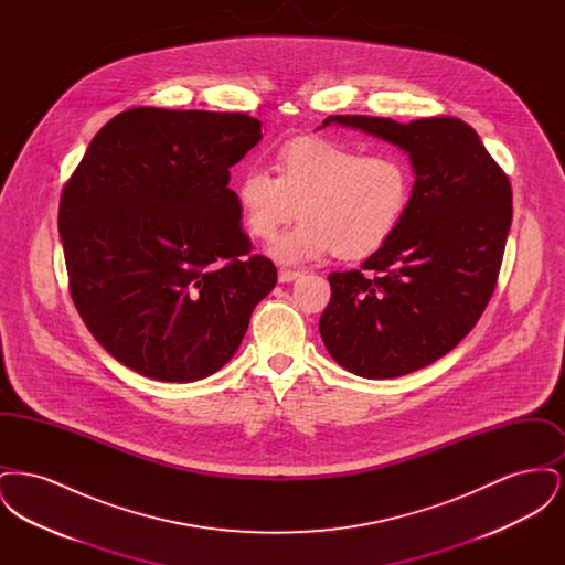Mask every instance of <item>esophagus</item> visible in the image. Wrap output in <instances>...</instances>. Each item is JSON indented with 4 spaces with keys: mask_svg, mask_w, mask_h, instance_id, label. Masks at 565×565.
I'll return each instance as SVG.
<instances>
[{
    "mask_svg": "<svg viewBox=\"0 0 565 565\" xmlns=\"http://www.w3.org/2000/svg\"><path fill=\"white\" fill-rule=\"evenodd\" d=\"M300 277V270L295 269H279L277 273V279L281 281V284H290V281H295Z\"/></svg>",
    "mask_w": 565,
    "mask_h": 565,
    "instance_id": "obj_1",
    "label": "esophagus"
}]
</instances>
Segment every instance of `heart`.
I'll use <instances>...</instances> for the list:
<instances>
[{
    "label": "heart",
    "instance_id": "heart-1",
    "mask_svg": "<svg viewBox=\"0 0 565 565\" xmlns=\"http://www.w3.org/2000/svg\"><path fill=\"white\" fill-rule=\"evenodd\" d=\"M275 169L277 178L265 167H245L235 199L245 228L258 239H270L298 207L302 217L269 245V256L284 265L330 252L343 260L373 256L398 233L415 186L403 154H366L323 137L288 141Z\"/></svg>",
    "mask_w": 565,
    "mask_h": 565
}]
</instances>
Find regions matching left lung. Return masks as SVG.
I'll return each instance as SVG.
<instances>
[{"label": "left lung", "mask_w": 565, "mask_h": 565, "mask_svg": "<svg viewBox=\"0 0 565 565\" xmlns=\"http://www.w3.org/2000/svg\"><path fill=\"white\" fill-rule=\"evenodd\" d=\"M332 122L398 146L415 186L398 233L362 270L328 275L323 345L353 375H408L454 350L483 316L511 231V182L459 118L328 116L322 127Z\"/></svg>", "instance_id": "1"}]
</instances>
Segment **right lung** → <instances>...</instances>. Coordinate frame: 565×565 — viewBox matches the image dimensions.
<instances>
[{
	"label": "right lung",
	"mask_w": 565,
	"mask_h": 565,
	"mask_svg": "<svg viewBox=\"0 0 565 565\" xmlns=\"http://www.w3.org/2000/svg\"><path fill=\"white\" fill-rule=\"evenodd\" d=\"M263 139L247 114L120 111L93 137L58 203L70 292L86 328L139 375L190 383L242 345L277 284L249 256L231 167Z\"/></svg>",
	"instance_id": "right-lung-1"
}]
</instances>
